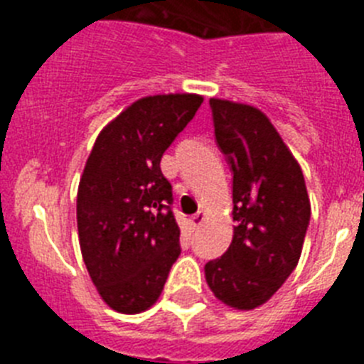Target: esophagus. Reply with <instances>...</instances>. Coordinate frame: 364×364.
I'll return each instance as SVG.
<instances>
[{
	"instance_id": "1",
	"label": "esophagus",
	"mask_w": 364,
	"mask_h": 364,
	"mask_svg": "<svg viewBox=\"0 0 364 364\" xmlns=\"http://www.w3.org/2000/svg\"><path fill=\"white\" fill-rule=\"evenodd\" d=\"M205 220V215L202 213V211H198L197 215H193L191 218H189V228H191L193 231L195 230H198V228L202 226V222Z\"/></svg>"
}]
</instances>
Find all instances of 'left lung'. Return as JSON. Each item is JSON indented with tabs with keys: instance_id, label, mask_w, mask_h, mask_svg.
Here are the masks:
<instances>
[{
	"instance_id": "obj_1",
	"label": "left lung",
	"mask_w": 364,
	"mask_h": 364,
	"mask_svg": "<svg viewBox=\"0 0 364 364\" xmlns=\"http://www.w3.org/2000/svg\"><path fill=\"white\" fill-rule=\"evenodd\" d=\"M215 138L233 173V240L205 264L215 297L235 310H253L290 277L310 224V198L301 166L264 112L211 98Z\"/></svg>"
}]
</instances>
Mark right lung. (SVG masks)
Returning <instances> with one entry per match:
<instances>
[{
  "label": "right lung",
  "mask_w": 364,
  "mask_h": 364,
  "mask_svg": "<svg viewBox=\"0 0 364 364\" xmlns=\"http://www.w3.org/2000/svg\"><path fill=\"white\" fill-rule=\"evenodd\" d=\"M204 102L200 95H154L100 131L76 198L83 262L100 297L120 314L156 302L180 255L173 193L160 160Z\"/></svg>",
  "instance_id": "add662e5"
}]
</instances>
